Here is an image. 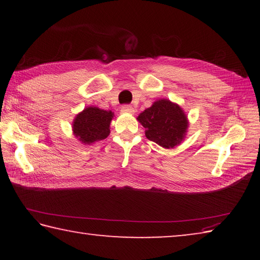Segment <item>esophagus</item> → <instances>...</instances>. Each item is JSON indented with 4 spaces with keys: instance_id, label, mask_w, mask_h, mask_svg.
I'll list each match as a JSON object with an SVG mask.
<instances>
[{
    "instance_id": "obj_1",
    "label": "esophagus",
    "mask_w": 260,
    "mask_h": 260,
    "mask_svg": "<svg viewBox=\"0 0 260 260\" xmlns=\"http://www.w3.org/2000/svg\"><path fill=\"white\" fill-rule=\"evenodd\" d=\"M121 110H122V112H125V114H131V115H133L135 112V109L131 105H123Z\"/></svg>"
}]
</instances>
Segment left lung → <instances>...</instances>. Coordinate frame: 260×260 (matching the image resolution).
Instances as JSON below:
<instances>
[{
    "label": "left lung",
    "mask_w": 260,
    "mask_h": 260,
    "mask_svg": "<svg viewBox=\"0 0 260 260\" xmlns=\"http://www.w3.org/2000/svg\"><path fill=\"white\" fill-rule=\"evenodd\" d=\"M137 120L145 128V137L164 149H173L182 143L189 127L184 109L168 99L155 101Z\"/></svg>",
    "instance_id": "8db88e82"
}]
</instances>
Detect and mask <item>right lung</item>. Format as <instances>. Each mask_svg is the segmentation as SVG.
Returning <instances> with one entry per match:
<instances>
[{
	"instance_id": "right-lung-1",
	"label": "right lung",
	"mask_w": 260,
	"mask_h": 260,
	"mask_svg": "<svg viewBox=\"0 0 260 260\" xmlns=\"http://www.w3.org/2000/svg\"><path fill=\"white\" fill-rule=\"evenodd\" d=\"M114 117L111 110L87 106L78 112L72 122L73 135L77 140L87 145L103 140L109 136L110 122Z\"/></svg>"
}]
</instances>
